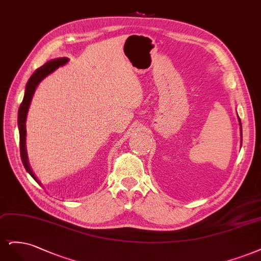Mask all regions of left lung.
<instances>
[{"label": "left lung", "instance_id": "obj_1", "mask_svg": "<svg viewBox=\"0 0 261 261\" xmlns=\"http://www.w3.org/2000/svg\"><path fill=\"white\" fill-rule=\"evenodd\" d=\"M239 121H240V129H241V138H242V123H241V120H240V118H239Z\"/></svg>", "mask_w": 261, "mask_h": 261}]
</instances>
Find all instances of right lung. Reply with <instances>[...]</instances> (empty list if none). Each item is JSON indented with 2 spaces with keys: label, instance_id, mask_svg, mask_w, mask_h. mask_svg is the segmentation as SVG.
<instances>
[{
  "label": "right lung",
  "instance_id": "add662e5",
  "mask_svg": "<svg viewBox=\"0 0 261 261\" xmlns=\"http://www.w3.org/2000/svg\"><path fill=\"white\" fill-rule=\"evenodd\" d=\"M67 62H68V58L67 57H61V58H56V60H52L47 63H45L43 66H41L40 68H38L35 72L32 73L30 79L27 82L26 90H24V95L23 99L19 106L18 109V129H19V147H20V157L22 164L26 168V170L28 173L35 179L39 184V180L37 179V176L35 173L32 172L29 162H28V156H27V149H26V119H27V114H28V109L31 103V99L33 94H35V91L38 87L39 83L43 80L46 75L49 73H52L54 70H56L58 67L65 65Z\"/></svg>",
  "mask_w": 261,
  "mask_h": 261
}]
</instances>
